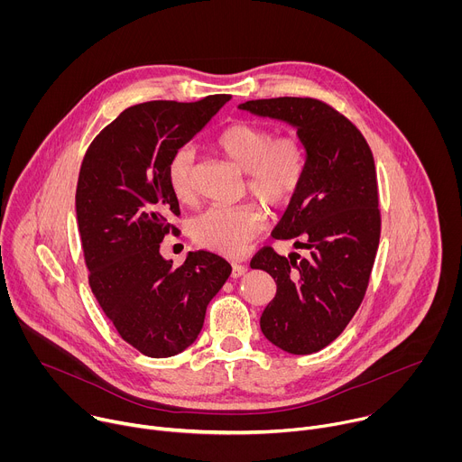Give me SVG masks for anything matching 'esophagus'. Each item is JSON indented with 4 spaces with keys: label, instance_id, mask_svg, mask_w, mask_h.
Returning a JSON list of instances; mask_svg holds the SVG:
<instances>
[{
    "label": "esophagus",
    "instance_id": "obj_1",
    "mask_svg": "<svg viewBox=\"0 0 462 462\" xmlns=\"http://www.w3.org/2000/svg\"><path fill=\"white\" fill-rule=\"evenodd\" d=\"M246 273L245 265H239V263H234L232 265V278H241Z\"/></svg>",
    "mask_w": 462,
    "mask_h": 462
}]
</instances>
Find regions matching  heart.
<instances>
[{
  "instance_id": "1",
  "label": "heart",
  "mask_w": 462,
  "mask_h": 462,
  "mask_svg": "<svg viewBox=\"0 0 462 462\" xmlns=\"http://www.w3.org/2000/svg\"><path fill=\"white\" fill-rule=\"evenodd\" d=\"M219 152L246 175V188L259 201L273 208L285 207L301 186L307 153L294 135L274 139L265 127L248 122L228 125L217 137ZM193 152L179 148L166 168L168 186L179 203H189L193 188ZM265 226V210L255 203L212 207L189 223L197 245L236 257Z\"/></svg>"
}]
</instances>
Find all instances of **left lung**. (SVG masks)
<instances>
[{"mask_svg":"<svg viewBox=\"0 0 462 462\" xmlns=\"http://www.w3.org/2000/svg\"><path fill=\"white\" fill-rule=\"evenodd\" d=\"M296 127L305 175L274 228L309 255L263 248L252 269L269 273L276 296L261 314V333L291 355H310L337 340L358 310L380 239L373 153L344 115L316 98H265L237 106Z\"/></svg>","mask_w":462,"mask_h":462,"instance_id":"left-lung-1","label":"left lung"}]
</instances>
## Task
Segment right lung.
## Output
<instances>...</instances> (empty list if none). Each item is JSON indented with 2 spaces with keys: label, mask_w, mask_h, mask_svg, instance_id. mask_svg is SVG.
Returning a JSON list of instances; mask_svg holds the SVG:
<instances>
[{
  "label": "right lung",
  "mask_w": 462,
  "mask_h": 462,
  "mask_svg": "<svg viewBox=\"0 0 462 462\" xmlns=\"http://www.w3.org/2000/svg\"><path fill=\"white\" fill-rule=\"evenodd\" d=\"M230 100H153L124 109L91 143L77 186V219L89 285L122 340L152 358L182 353L199 337L230 263L188 252L180 267L159 252L179 216L166 168Z\"/></svg>",
  "instance_id": "1"
}]
</instances>
